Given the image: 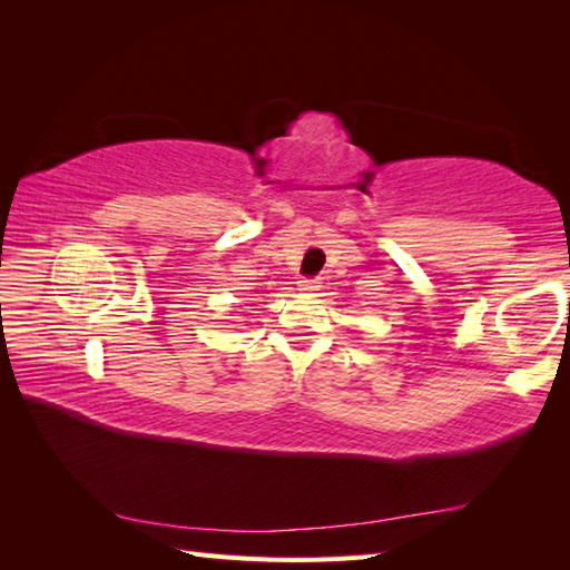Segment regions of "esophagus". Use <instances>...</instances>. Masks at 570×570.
<instances>
[{
  "label": "esophagus",
  "mask_w": 570,
  "mask_h": 570,
  "mask_svg": "<svg viewBox=\"0 0 570 570\" xmlns=\"http://www.w3.org/2000/svg\"><path fill=\"white\" fill-rule=\"evenodd\" d=\"M297 287L302 292H316L321 287V281H316V278H302V281H297Z\"/></svg>",
  "instance_id": "esophagus-1"
}]
</instances>
